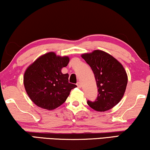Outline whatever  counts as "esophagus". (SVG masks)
<instances>
[{
	"mask_svg": "<svg viewBox=\"0 0 150 150\" xmlns=\"http://www.w3.org/2000/svg\"><path fill=\"white\" fill-rule=\"evenodd\" d=\"M77 87L79 88H81V83H80L79 81L77 82Z\"/></svg>",
	"mask_w": 150,
	"mask_h": 150,
	"instance_id": "1",
	"label": "esophagus"
}]
</instances>
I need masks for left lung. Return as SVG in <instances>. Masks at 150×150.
Masks as SVG:
<instances>
[{"mask_svg":"<svg viewBox=\"0 0 150 150\" xmlns=\"http://www.w3.org/2000/svg\"><path fill=\"white\" fill-rule=\"evenodd\" d=\"M81 56L91 67L98 88L96 100H88V105L99 112L112 109L121 100L127 86L128 76L123 65L102 50H94Z\"/></svg>","mask_w":150,"mask_h":150,"instance_id":"obj_1","label":"left lung"}]
</instances>
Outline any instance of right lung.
<instances>
[{
  "label": "right lung",
  "mask_w": 150,
  "mask_h": 150,
  "mask_svg": "<svg viewBox=\"0 0 150 150\" xmlns=\"http://www.w3.org/2000/svg\"><path fill=\"white\" fill-rule=\"evenodd\" d=\"M68 56L53 52L39 56L29 65L24 75V85L30 100L42 109L53 110L65 102L71 90L77 87L69 83V74L62 69L67 66Z\"/></svg>",
  "instance_id": "1"
}]
</instances>
